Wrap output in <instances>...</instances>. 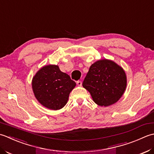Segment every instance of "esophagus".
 <instances>
[{
  "label": "esophagus",
  "mask_w": 154,
  "mask_h": 154,
  "mask_svg": "<svg viewBox=\"0 0 154 154\" xmlns=\"http://www.w3.org/2000/svg\"><path fill=\"white\" fill-rule=\"evenodd\" d=\"M76 84H77V85L78 86H82V82L81 81H77V82H76Z\"/></svg>",
  "instance_id": "1"
}]
</instances>
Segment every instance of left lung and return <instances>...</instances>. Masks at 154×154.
Returning a JSON list of instances; mask_svg holds the SVG:
<instances>
[{
    "label": "left lung",
    "mask_w": 154,
    "mask_h": 154,
    "mask_svg": "<svg viewBox=\"0 0 154 154\" xmlns=\"http://www.w3.org/2000/svg\"><path fill=\"white\" fill-rule=\"evenodd\" d=\"M94 101L100 106H108L118 101L126 87V76L114 62L103 59L94 63L83 81Z\"/></svg>",
    "instance_id": "8db88e82"
}]
</instances>
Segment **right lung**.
Masks as SVG:
<instances>
[{
	"label": "right lung",
	"mask_w": 154,
	"mask_h": 154,
	"mask_svg": "<svg viewBox=\"0 0 154 154\" xmlns=\"http://www.w3.org/2000/svg\"><path fill=\"white\" fill-rule=\"evenodd\" d=\"M32 89L36 99L46 108L61 109L67 103L76 82L56 65H48L38 72L32 79Z\"/></svg>",
	"instance_id": "obj_1"
}]
</instances>
